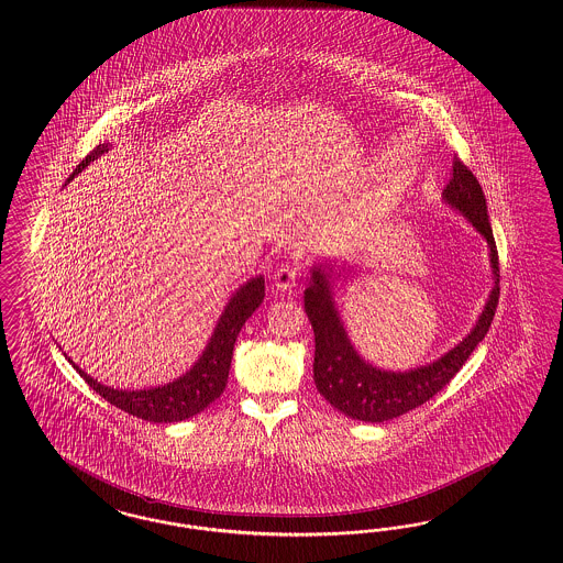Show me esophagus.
<instances>
[{"instance_id":"34e87169","label":"esophagus","mask_w":563,"mask_h":563,"mask_svg":"<svg viewBox=\"0 0 563 563\" xmlns=\"http://www.w3.org/2000/svg\"><path fill=\"white\" fill-rule=\"evenodd\" d=\"M299 276H301V271H299V266H295V264H280L278 268H276V273H274V285H276V289L278 290H287L290 287H295V283L299 280Z\"/></svg>"}]
</instances>
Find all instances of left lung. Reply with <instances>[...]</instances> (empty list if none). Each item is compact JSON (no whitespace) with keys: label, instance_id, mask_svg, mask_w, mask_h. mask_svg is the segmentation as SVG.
Listing matches in <instances>:
<instances>
[{"label":"left lung","instance_id":"left-lung-1","mask_svg":"<svg viewBox=\"0 0 563 563\" xmlns=\"http://www.w3.org/2000/svg\"><path fill=\"white\" fill-rule=\"evenodd\" d=\"M443 200L461 210L478 233L487 239L495 285L473 332L442 358L402 374L382 372L365 363L358 357L344 332L339 311L332 301L328 280L330 274L324 273L322 266L311 271V280L303 292V299L307 318L316 336L313 382L318 393L334 409L341 410L351 419L365 423H384L421 407L461 372L462 365L471 357L478 342L485 339L494 322L495 307L499 301V256L483 189L478 186L473 170L459 156H454L452 177L443 188Z\"/></svg>","mask_w":563,"mask_h":563}]
</instances>
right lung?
I'll use <instances>...</instances> for the list:
<instances>
[{"mask_svg":"<svg viewBox=\"0 0 563 563\" xmlns=\"http://www.w3.org/2000/svg\"><path fill=\"white\" fill-rule=\"evenodd\" d=\"M109 151L107 144H99L97 151L86 156L85 161L76 167L69 179L85 169L90 161H95L99 154ZM264 301V278L256 276L247 280L241 289L231 297V301L224 307L221 320L214 328V334L208 342V346L198 358V363L189 369L188 374L181 375L179 379L169 382L167 386H158L153 390H113L109 386H102L90 375H86L78 365L74 369L85 377L86 384L102 396L107 402L113 407L151 421V423H177L198 415L205 410L210 402H214L221 396L227 377L231 369V358H233V346L238 341L239 330L247 322V318L256 311L260 303Z\"/></svg>","mask_w":563,"mask_h":563,"instance_id":"add662e5","label":"right lung"}]
</instances>
